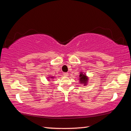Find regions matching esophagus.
I'll use <instances>...</instances> for the list:
<instances>
[{
  "instance_id": "34e87169",
  "label": "esophagus",
  "mask_w": 131,
  "mask_h": 131,
  "mask_svg": "<svg viewBox=\"0 0 131 131\" xmlns=\"http://www.w3.org/2000/svg\"><path fill=\"white\" fill-rule=\"evenodd\" d=\"M63 75L67 77V76L68 75V73H63Z\"/></svg>"
}]
</instances>
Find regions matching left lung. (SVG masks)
Wrapping results in <instances>:
<instances>
[{
    "label": "left lung",
    "instance_id": "8db88e82",
    "mask_svg": "<svg viewBox=\"0 0 131 131\" xmlns=\"http://www.w3.org/2000/svg\"><path fill=\"white\" fill-rule=\"evenodd\" d=\"M79 80L80 84H83L84 85H87L88 80V78L86 75L85 74L83 73V72H80L79 75Z\"/></svg>",
    "mask_w": 131,
    "mask_h": 131
}]
</instances>
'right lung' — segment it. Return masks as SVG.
<instances>
[{
	"instance_id": "right-lung-1",
	"label": "right lung",
	"mask_w": 131,
	"mask_h": 131,
	"mask_svg": "<svg viewBox=\"0 0 131 131\" xmlns=\"http://www.w3.org/2000/svg\"><path fill=\"white\" fill-rule=\"evenodd\" d=\"M52 78V79H53V77H49V78Z\"/></svg>"
}]
</instances>
